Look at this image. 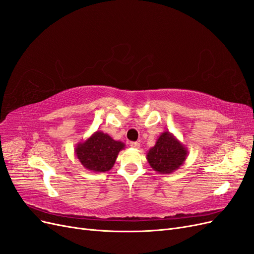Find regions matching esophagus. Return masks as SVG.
<instances>
[{
    "instance_id": "esophagus-1",
    "label": "esophagus",
    "mask_w": 254,
    "mask_h": 254,
    "mask_svg": "<svg viewBox=\"0 0 254 254\" xmlns=\"http://www.w3.org/2000/svg\"><path fill=\"white\" fill-rule=\"evenodd\" d=\"M130 146H131L132 148H140V143H137V142H131V143H130Z\"/></svg>"
}]
</instances>
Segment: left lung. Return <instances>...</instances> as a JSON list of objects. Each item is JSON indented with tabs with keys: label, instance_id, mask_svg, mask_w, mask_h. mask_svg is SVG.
Returning <instances> with one entry per match:
<instances>
[{
	"label": "left lung",
	"instance_id": "8db88e82",
	"mask_svg": "<svg viewBox=\"0 0 254 254\" xmlns=\"http://www.w3.org/2000/svg\"><path fill=\"white\" fill-rule=\"evenodd\" d=\"M189 155L188 148L170 131L161 133L146 159L155 172L172 174L184 163Z\"/></svg>",
	"mask_w": 254,
	"mask_h": 254
}]
</instances>
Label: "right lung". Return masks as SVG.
<instances>
[{"mask_svg": "<svg viewBox=\"0 0 254 254\" xmlns=\"http://www.w3.org/2000/svg\"><path fill=\"white\" fill-rule=\"evenodd\" d=\"M124 148L123 142L113 140L103 131H95L86 141L76 145L75 155L88 171L104 173L111 170L119 152Z\"/></svg>", "mask_w": 254, "mask_h": 254, "instance_id": "right-lung-1", "label": "right lung"}]
</instances>
